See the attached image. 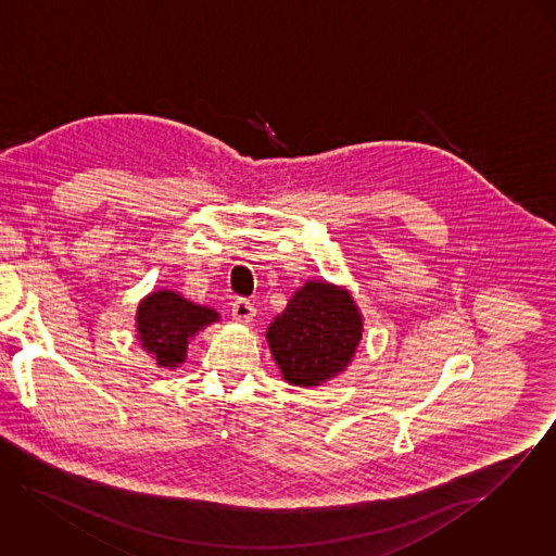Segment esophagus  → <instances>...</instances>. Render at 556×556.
I'll use <instances>...</instances> for the list:
<instances>
[{"instance_id": "1", "label": "esophagus", "mask_w": 556, "mask_h": 556, "mask_svg": "<svg viewBox=\"0 0 556 556\" xmlns=\"http://www.w3.org/2000/svg\"><path fill=\"white\" fill-rule=\"evenodd\" d=\"M232 317L237 321H243V324H250L254 317H256V308L250 300L239 299L232 302Z\"/></svg>"}]
</instances>
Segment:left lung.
Listing matches in <instances>:
<instances>
[{
  "instance_id": "obj_1",
  "label": "left lung",
  "mask_w": 556,
  "mask_h": 556,
  "mask_svg": "<svg viewBox=\"0 0 556 556\" xmlns=\"http://www.w3.org/2000/svg\"><path fill=\"white\" fill-rule=\"evenodd\" d=\"M364 315L344 286L311 279L266 328L270 355L283 381L317 387L337 379L353 362Z\"/></svg>"
}]
</instances>
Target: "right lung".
Returning a JSON list of instances; mask_svg holds the SVG:
<instances>
[{"label":"right lung","instance_id":"add662e5","mask_svg":"<svg viewBox=\"0 0 556 556\" xmlns=\"http://www.w3.org/2000/svg\"><path fill=\"white\" fill-rule=\"evenodd\" d=\"M215 321H219L215 308L184 299L175 290L150 292L139 300L135 313L137 341L165 370L179 368L188 357L190 341Z\"/></svg>","mask_w":556,"mask_h":556}]
</instances>
